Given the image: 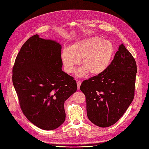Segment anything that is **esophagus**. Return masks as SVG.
Returning a JSON list of instances; mask_svg holds the SVG:
<instances>
[{
	"label": "esophagus",
	"instance_id": "obj_1",
	"mask_svg": "<svg viewBox=\"0 0 149 149\" xmlns=\"http://www.w3.org/2000/svg\"><path fill=\"white\" fill-rule=\"evenodd\" d=\"M81 81H79V80H77V88L78 89H80V87L81 86Z\"/></svg>",
	"mask_w": 149,
	"mask_h": 149
}]
</instances>
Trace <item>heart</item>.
Masks as SVG:
<instances>
[{
  "mask_svg": "<svg viewBox=\"0 0 149 149\" xmlns=\"http://www.w3.org/2000/svg\"><path fill=\"white\" fill-rule=\"evenodd\" d=\"M113 43L98 36H93L78 40L69 48L63 50L61 58L65 70L73 73L81 60V68L78 76L88 74L97 77L104 73L111 65L114 56Z\"/></svg>",
  "mask_w": 149,
  "mask_h": 149,
  "instance_id": "obj_1",
  "label": "heart"
}]
</instances>
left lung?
Instances as JSON below:
<instances>
[{"label":"left lung","instance_id":"8db88e82","mask_svg":"<svg viewBox=\"0 0 149 149\" xmlns=\"http://www.w3.org/2000/svg\"><path fill=\"white\" fill-rule=\"evenodd\" d=\"M136 72L134 58L121 44L104 73L83 81L80 90L93 124L107 127L119 120L134 100Z\"/></svg>","mask_w":149,"mask_h":149}]
</instances>
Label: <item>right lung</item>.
<instances>
[{
    "label": "right lung",
    "instance_id": "obj_1",
    "mask_svg": "<svg viewBox=\"0 0 149 149\" xmlns=\"http://www.w3.org/2000/svg\"><path fill=\"white\" fill-rule=\"evenodd\" d=\"M61 45L36 34L23 44L13 69V83L22 111L40 129L64 123L65 101L76 92L74 78L62 70Z\"/></svg>",
    "mask_w": 149,
    "mask_h": 149
}]
</instances>
